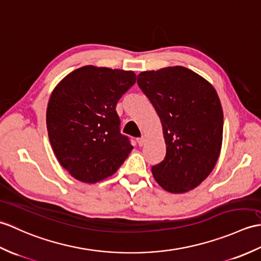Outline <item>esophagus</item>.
<instances>
[{
    "label": "esophagus",
    "mask_w": 261,
    "mask_h": 261,
    "mask_svg": "<svg viewBox=\"0 0 261 261\" xmlns=\"http://www.w3.org/2000/svg\"><path fill=\"white\" fill-rule=\"evenodd\" d=\"M145 142H146V140H145V137H144V136H142L141 138H138V140H137V143H138V145H140V146H143L144 144H145Z\"/></svg>",
    "instance_id": "1"
}]
</instances>
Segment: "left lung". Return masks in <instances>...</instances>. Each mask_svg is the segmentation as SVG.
<instances>
[{
    "label": "left lung",
    "mask_w": 261,
    "mask_h": 261,
    "mask_svg": "<svg viewBox=\"0 0 261 261\" xmlns=\"http://www.w3.org/2000/svg\"><path fill=\"white\" fill-rule=\"evenodd\" d=\"M137 84L152 102L166 144L164 161L152 167L170 193L198 187L216 166L222 145L223 112L213 86L182 66L143 71Z\"/></svg>",
    "instance_id": "8db88e82"
}]
</instances>
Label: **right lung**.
<instances>
[{
    "label": "right lung",
    "instance_id": "1",
    "mask_svg": "<svg viewBox=\"0 0 261 261\" xmlns=\"http://www.w3.org/2000/svg\"><path fill=\"white\" fill-rule=\"evenodd\" d=\"M136 83L133 71L85 66L52 91L47 129L56 158L72 177L97 183L112 176L132 152L120 134L116 105Z\"/></svg>",
    "mask_w": 261,
    "mask_h": 261
}]
</instances>
